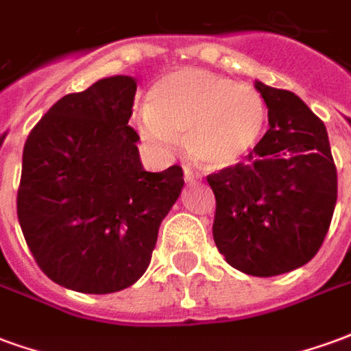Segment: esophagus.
Listing matches in <instances>:
<instances>
[{
    "instance_id": "esophagus-1",
    "label": "esophagus",
    "mask_w": 351,
    "mask_h": 351,
    "mask_svg": "<svg viewBox=\"0 0 351 351\" xmlns=\"http://www.w3.org/2000/svg\"><path fill=\"white\" fill-rule=\"evenodd\" d=\"M184 180H186L188 184H195L201 180V176H199L195 171H191L190 167H186L184 169Z\"/></svg>"
}]
</instances>
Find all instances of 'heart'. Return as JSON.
<instances>
[{
  "instance_id": "obj_1",
  "label": "heart",
  "mask_w": 351,
  "mask_h": 351,
  "mask_svg": "<svg viewBox=\"0 0 351 351\" xmlns=\"http://www.w3.org/2000/svg\"><path fill=\"white\" fill-rule=\"evenodd\" d=\"M265 103L258 90L205 69L182 67L163 75L137 114L141 137L173 150L178 137L201 167L221 171L241 163L263 133Z\"/></svg>"
}]
</instances>
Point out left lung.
Returning <instances> with one entry per match:
<instances>
[{
  "label": "left lung",
  "instance_id": "obj_1",
  "mask_svg": "<svg viewBox=\"0 0 351 351\" xmlns=\"http://www.w3.org/2000/svg\"><path fill=\"white\" fill-rule=\"evenodd\" d=\"M269 131L248 163L206 180L216 197L213 237L233 269L276 276L308 263L337 205V167L324 122L287 90L256 80Z\"/></svg>",
  "mask_w": 351,
  "mask_h": 351
}]
</instances>
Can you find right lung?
I'll return each instance as SVG.
<instances>
[{
	"instance_id": "obj_1",
	"label": "right lung",
	"mask_w": 351,
	"mask_h": 351,
	"mask_svg": "<svg viewBox=\"0 0 351 351\" xmlns=\"http://www.w3.org/2000/svg\"><path fill=\"white\" fill-rule=\"evenodd\" d=\"M137 82L97 80L54 103L27 135L16 213L41 271L80 293L133 286L184 188L178 165L148 173L128 122Z\"/></svg>"
}]
</instances>
